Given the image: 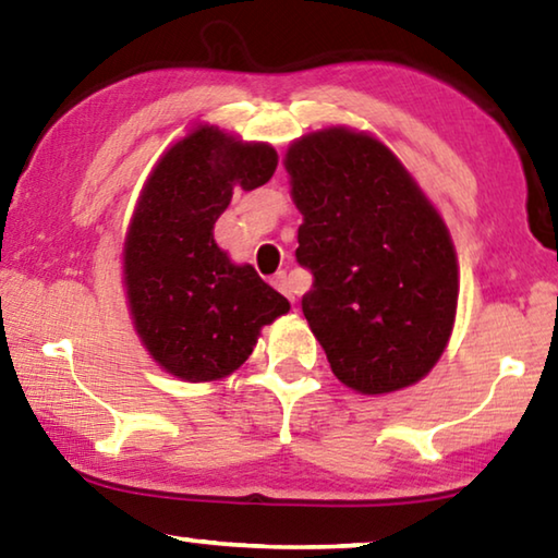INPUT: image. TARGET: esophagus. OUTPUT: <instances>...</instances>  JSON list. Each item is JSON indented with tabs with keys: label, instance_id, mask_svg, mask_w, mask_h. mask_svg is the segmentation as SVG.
I'll list each match as a JSON object with an SVG mask.
<instances>
[{
	"label": "esophagus",
	"instance_id": "1",
	"mask_svg": "<svg viewBox=\"0 0 558 558\" xmlns=\"http://www.w3.org/2000/svg\"><path fill=\"white\" fill-rule=\"evenodd\" d=\"M272 286H276L290 302H295V286H292V280H290L288 272H278V276L272 278Z\"/></svg>",
	"mask_w": 558,
	"mask_h": 558
}]
</instances>
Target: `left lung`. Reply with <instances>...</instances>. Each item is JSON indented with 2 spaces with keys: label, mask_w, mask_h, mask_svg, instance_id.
<instances>
[{
  "label": "left lung",
  "mask_w": 558,
  "mask_h": 558,
  "mask_svg": "<svg viewBox=\"0 0 558 558\" xmlns=\"http://www.w3.org/2000/svg\"><path fill=\"white\" fill-rule=\"evenodd\" d=\"M286 169L305 216L295 258L313 272L302 313L335 376L372 396L415 384L456 319L458 260L446 223L391 149L364 132L302 137Z\"/></svg>",
  "instance_id": "left-lung-1"
}]
</instances>
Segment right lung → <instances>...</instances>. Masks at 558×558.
Segmentation results:
<instances>
[{"label": "right lung", "instance_id": "right-lung-1", "mask_svg": "<svg viewBox=\"0 0 558 558\" xmlns=\"http://www.w3.org/2000/svg\"><path fill=\"white\" fill-rule=\"evenodd\" d=\"M270 145H243L202 128L159 159L125 241V286L137 335L184 381H211L248 359L263 325L290 302L253 266H233L214 241L233 186L268 182Z\"/></svg>", "mask_w": 558, "mask_h": 558}]
</instances>
